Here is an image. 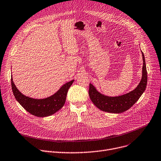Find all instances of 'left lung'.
<instances>
[{"mask_svg":"<svg viewBox=\"0 0 161 161\" xmlns=\"http://www.w3.org/2000/svg\"><path fill=\"white\" fill-rule=\"evenodd\" d=\"M142 55L143 59L142 80L136 88L133 91L116 97H109L100 94L96 91L92 85L89 84V97L92 103L99 109L108 113H121L131 108L137 102L144 92L147 81L146 61L142 52Z\"/></svg>","mask_w":161,"mask_h":161,"instance_id":"1","label":"left lung"}]
</instances>
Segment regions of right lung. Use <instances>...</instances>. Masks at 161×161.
I'll list each match as a JSON object with an SVG mask.
<instances>
[{
  "mask_svg": "<svg viewBox=\"0 0 161 161\" xmlns=\"http://www.w3.org/2000/svg\"><path fill=\"white\" fill-rule=\"evenodd\" d=\"M73 81L74 80H72L63 85L56 93L50 97L37 100L27 97L19 92L13 81L12 76L11 78L12 88L15 99L28 113L38 117L50 116L63 108L65 103L68 90Z\"/></svg>",
  "mask_w": 161,
  "mask_h": 161,
  "instance_id": "1",
  "label": "right lung"
}]
</instances>
